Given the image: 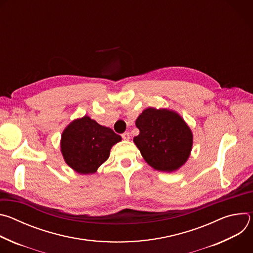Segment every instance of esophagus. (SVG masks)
Listing matches in <instances>:
<instances>
[{"mask_svg": "<svg viewBox=\"0 0 253 253\" xmlns=\"http://www.w3.org/2000/svg\"><path fill=\"white\" fill-rule=\"evenodd\" d=\"M122 138H123L124 140L128 141V140L130 139V133H129V132H125V133H123V134H122Z\"/></svg>", "mask_w": 253, "mask_h": 253, "instance_id": "esophagus-1", "label": "esophagus"}]
</instances>
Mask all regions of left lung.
I'll use <instances>...</instances> for the list:
<instances>
[{"label": "left lung", "mask_w": 253, "mask_h": 253, "mask_svg": "<svg viewBox=\"0 0 253 253\" xmlns=\"http://www.w3.org/2000/svg\"><path fill=\"white\" fill-rule=\"evenodd\" d=\"M135 124L140 133L133 141L152 168L171 173L186 163L193 146V134L176 111L149 107L142 111Z\"/></svg>", "instance_id": "left-lung-1"}]
</instances>
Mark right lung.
<instances>
[{
  "mask_svg": "<svg viewBox=\"0 0 253 253\" xmlns=\"http://www.w3.org/2000/svg\"><path fill=\"white\" fill-rule=\"evenodd\" d=\"M111 128L85 115L72 121L61 135V153L67 165L79 174H94L121 141Z\"/></svg>",
  "mask_w": 253,
  "mask_h": 253,
  "instance_id": "add662e5",
  "label": "right lung"
}]
</instances>
